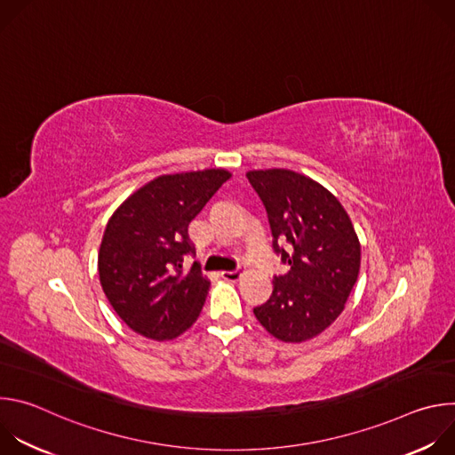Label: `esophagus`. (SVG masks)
<instances>
[{
	"mask_svg": "<svg viewBox=\"0 0 455 455\" xmlns=\"http://www.w3.org/2000/svg\"><path fill=\"white\" fill-rule=\"evenodd\" d=\"M221 277L225 279V281H228V283H235V281H239L241 277H243V270L241 268H235V270H230V272H221Z\"/></svg>",
	"mask_w": 455,
	"mask_h": 455,
	"instance_id": "obj_1",
	"label": "esophagus"
}]
</instances>
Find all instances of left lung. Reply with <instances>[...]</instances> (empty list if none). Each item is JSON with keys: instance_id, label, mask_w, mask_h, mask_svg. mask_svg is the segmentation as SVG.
<instances>
[{"instance_id": "left-lung-1", "label": "left lung", "mask_w": 455, "mask_h": 455, "mask_svg": "<svg viewBox=\"0 0 455 455\" xmlns=\"http://www.w3.org/2000/svg\"><path fill=\"white\" fill-rule=\"evenodd\" d=\"M246 178L267 209L274 250L290 265L253 315L277 340L306 342L344 311L360 272L358 235L342 204L309 176L265 169L248 171ZM286 242L288 251L282 248Z\"/></svg>"}]
</instances>
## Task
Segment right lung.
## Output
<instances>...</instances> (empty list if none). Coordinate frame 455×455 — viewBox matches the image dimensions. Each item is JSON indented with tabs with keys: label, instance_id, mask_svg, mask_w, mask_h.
Here are the masks:
<instances>
[{
	"label": "right lung",
	"instance_id": "obj_1",
	"mask_svg": "<svg viewBox=\"0 0 455 455\" xmlns=\"http://www.w3.org/2000/svg\"><path fill=\"white\" fill-rule=\"evenodd\" d=\"M232 174L204 169L162 174L135 190L109 218L100 250V286L127 328L172 340L198 320L211 281L183 257L194 251L188 223Z\"/></svg>",
	"mask_w": 455,
	"mask_h": 455
}]
</instances>
